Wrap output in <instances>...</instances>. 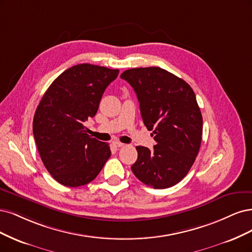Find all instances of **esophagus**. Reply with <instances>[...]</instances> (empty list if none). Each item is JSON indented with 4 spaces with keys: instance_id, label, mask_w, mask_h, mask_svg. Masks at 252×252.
<instances>
[{
    "instance_id": "esophagus-1",
    "label": "esophagus",
    "mask_w": 252,
    "mask_h": 252,
    "mask_svg": "<svg viewBox=\"0 0 252 252\" xmlns=\"http://www.w3.org/2000/svg\"><path fill=\"white\" fill-rule=\"evenodd\" d=\"M113 145H114L115 148H123V147H125V144H124V143H121V142H119V141L113 142Z\"/></svg>"
}]
</instances>
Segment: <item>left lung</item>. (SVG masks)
I'll return each mask as SVG.
<instances>
[{"mask_svg": "<svg viewBox=\"0 0 252 252\" xmlns=\"http://www.w3.org/2000/svg\"><path fill=\"white\" fill-rule=\"evenodd\" d=\"M120 77L132 86L144 126L156 144L136 147L132 172L142 183L162 189L188 175L199 153L203 119L196 95L183 79L158 67L134 68Z\"/></svg>", "mask_w": 252, "mask_h": 252, "instance_id": "8db88e82", "label": "left lung"}]
</instances>
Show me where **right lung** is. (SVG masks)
Instances as JSON below:
<instances>
[{"mask_svg":"<svg viewBox=\"0 0 252 252\" xmlns=\"http://www.w3.org/2000/svg\"><path fill=\"white\" fill-rule=\"evenodd\" d=\"M119 70L80 63L63 71L48 88L33 118L43 163L59 183L77 188L93 181L111 156L108 143L87 134L102 94Z\"/></svg>","mask_w":252,"mask_h":252,"instance_id":"right-lung-1","label":"right lung"}]
</instances>
